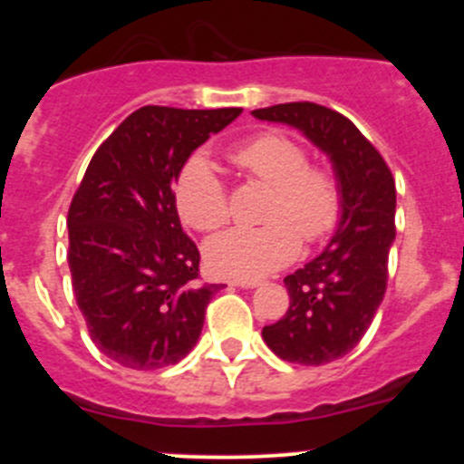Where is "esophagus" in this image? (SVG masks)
I'll return each mask as SVG.
<instances>
[{
  "label": "esophagus",
  "mask_w": 464,
  "mask_h": 464,
  "mask_svg": "<svg viewBox=\"0 0 464 464\" xmlns=\"http://www.w3.org/2000/svg\"><path fill=\"white\" fill-rule=\"evenodd\" d=\"M231 285H233V287H240V289H254V287H258L260 280H251V278H236V280H231Z\"/></svg>",
  "instance_id": "1"
}]
</instances>
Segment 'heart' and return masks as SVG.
Here are the masks:
<instances>
[{
	"mask_svg": "<svg viewBox=\"0 0 464 464\" xmlns=\"http://www.w3.org/2000/svg\"><path fill=\"white\" fill-rule=\"evenodd\" d=\"M233 161L269 186L260 228H231L206 242L210 269L228 278H260L296 258L305 245L325 240L343 210L339 177L310 166L305 148L287 134L266 132L237 145ZM177 210L198 231H215L228 219V193L204 154H193L175 186Z\"/></svg>",
	"mask_w": 464,
	"mask_h": 464,
	"instance_id": "heart-1",
	"label": "heart"
}]
</instances>
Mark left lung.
Segmentation results:
<instances>
[{
  "label": "left lung",
  "instance_id": "1",
  "mask_svg": "<svg viewBox=\"0 0 464 464\" xmlns=\"http://www.w3.org/2000/svg\"><path fill=\"white\" fill-rule=\"evenodd\" d=\"M251 114L301 130L330 157L343 190L334 236L314 260L285 278L287 314L262 327V339L280 359L323 366L362 341L383 301L395 240V179L375 145L330 107L283 102Z\"/></svg>",
  "mask_w": 464,
  "mask_h": 464
}]
</instances>
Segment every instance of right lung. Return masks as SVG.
<instances>
[{"label":"right lung","instance_id":"obj_1","mask_svg":"<svg viewBox=\"0 0 464 464\" xmlns=\"http://www.w3.org/2000/svg\"><path fill=\"white\" fill-rule=\"evenodd\" d=\"M242 114L145 105L89 161L69 206V269L96 348L132 371L181 362L219 285H198L199 251L172 184L190 154Z\"/></svg>","mask_w":464,"mask_h":464}]
</instances>
